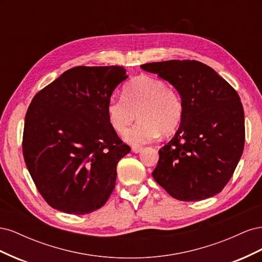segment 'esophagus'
I'll list each match as a JSON object with an SVG mask.
<instances>
[{
	"mask_svg": "<svg viewBox=\"0 0 262 262\" xmlns=\"http://www.w3.org/2000/svg\"><path fill=\"white\" fill-rule=\"evenodd\" d=\"M131 149H132V152H133V153H140V152H142V149H143V147H142V146L133 145V146L131 147Z\"/></svg>",
	"mask_w": 262,
	"mask_h": 262,
	"instance_id": "obj_1",
	"label": "esophagus"
}]
</instances>
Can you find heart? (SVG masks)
Masks as SVG:
<instances>
[{"mask_svg":"<svg viewBox=\"0 0 262 262\" xmlns=\"http://www.w3.org/2000/svg\"><path fill=\"white\" fill-rule=\"evenodd\" d=\"M184 101L166 82L146 74L132 78L123 87V96H114L107 105L113 128L123 134L138 118L141 120L125 134L132 144H144L161 133L175 131L184 117Z\"/></svg>","mask_w":262,"mask_h":262,"instance_id":"1","label":"heart"}]
</instances>
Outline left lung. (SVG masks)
Returning a JSON list of instances; mask_svg holds the SVG:
<instances>
[{
	"label": "left lung",
	"mask_w": 262,
	"mask_h": 262,
	"mask_svg": "<svg viewBox=\"0 0 262 262\" xmlns=\"http://www.w3.org/2000/svg\"><path fill=\"white\" fill-rule=\"evenodd\" d=\"M141 68L168 81L184 101L178 131L158 153L152 175L172 198L199 201L221 192L244 150L239 95L212 68L195 60H170Z\"/></svg>",
	"instance_id": "8db88e82"
}]
</instances>
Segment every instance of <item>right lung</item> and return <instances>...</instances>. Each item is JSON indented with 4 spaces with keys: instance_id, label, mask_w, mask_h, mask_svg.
I'll use <instances>...</instances> for the list:
<instances>
[{
    "instance_id": "add662e5",
    "label": "right lung",
    "mask_w": 262,
    "mask_h": 262,
    "mask_svg": "<svg viewBox=\"0 0 262 262\" xmlns=\"http://www.w3.org/2000/svg\"><path fill=\"white\" fill-rule=\"evenodd\" d=\"M126 77L120 66L76 67L31 100L23 155L51 208L89 214L100 209L114 191L117 164L131 148L110 124L107 105Z\"/></svg>"
}]
</instances>
